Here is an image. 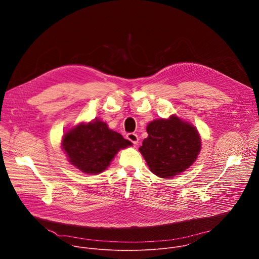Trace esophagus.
Wrapping results in <instances>:
<instances>
[{
	"label": "esophagus",
	"mask_w": 259,
	"mask_h": 259,
	"mask_svg": "<svg viewBox=\"0 0 259 259\" xmlns=\"http://www.w3.org/2000/svg\"><path fill=\"white\" fill-rule=\"evenodd\" d=\"M126 137H127V139L128 140H130L133 144H137L138 143V136H137V134H135V133H128L127 135H126Z\"/></svg>",
	"instance_id": "esophagus-1"
}]
</instances>
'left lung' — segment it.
Wrapping results in <instances>:
<instances>
[{
	"label": "left lung",
	"instance_id": "1",
	"mask_svg": "<svg viewBox=\"0 0 259 259\" xmlns=\"http://www.w3.org/2000/svg\"><path fill=\"white\" fill-rule=\"evenodd\" d=\"M149 134L139 152L151 171L159 177L170 178L194 164L201 151L198 130L176 116L151 122Z\"/></svg>",
	"mask_w": 259,
	"mask_h": 259
}]
</instances>
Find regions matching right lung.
<instances>
[{
    "label": "right lung",
    "instance_id": "obj_1",
    "mask_svg": "<svg viewBox=\"0 0 259 259\" xmlns=\"http://www.w3.org/2000/svg\"><path fill=\"white\" fill-rule=\"evenodd\" d=\"M132 143L106 123L94 120L68 130L62 139V150L71 165L87 174L104 171L121 149Z\"/></svg>",
    "mask_w": 259,
    "mask_h": 259
}]
</instances>
